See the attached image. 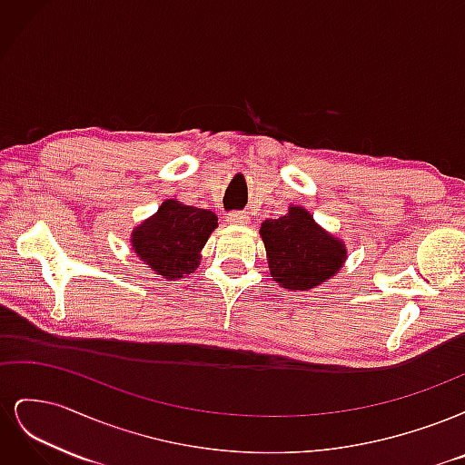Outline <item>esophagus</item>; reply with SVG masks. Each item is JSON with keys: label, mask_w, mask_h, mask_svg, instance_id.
Here are the masks:
<instances>
[{"label": "esophagus", "mask_w": 465, "mask_h": 465, "mask_svg": "<svg viewBox=\"0 0 465 465\" xmlns=\"http://www.w3.org/2000/svg\"><path fill=\"white\" fill-rule=\"evenodd\" d=\"M227 221L231 224H246L250 221L246 211H231V213L227 215Z\"/></svg>", "instance_id": "34e87169"}]
</instances>
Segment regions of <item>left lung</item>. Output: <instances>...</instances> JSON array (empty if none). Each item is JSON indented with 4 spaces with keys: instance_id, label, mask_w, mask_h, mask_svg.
<instances>
[{
    "instance_id": "obj_1",
    "label": "left lung",
    "mask_w": 465,
    "mask_h": 465,
    "mask_svg": "<svg viewBox=\"0 0 465 465\" xmlns=\"http://www.w3.org/2000/svg\"><path fill=\"white\" fill-rule=\"evenodd\" d=\"M260 232L272 277L285 289L306 291L320 285L340 270L347 254L345 246L320 229L302 207L267 219Z\"/></svg>"
}]
</instances>
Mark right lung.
Segmentation results:
<instances>
[{
	"mask_svg": "<svg viewBox=\"0 0 465 465\" xmlns=\"http://www.w3.org/2000/svg\"><path fill=\"white\" fill-rule=\"evenodd\" d=\"M217 227L213 211L166 200L157 215L134 231V250L153 272L164 279L192 273L200 263V250Z\"/></svg>",
	"mask_w": 465,
	"mask_h": 465,
	"instance_id": "1",
	"label": "right lung"
}]
</instances>
